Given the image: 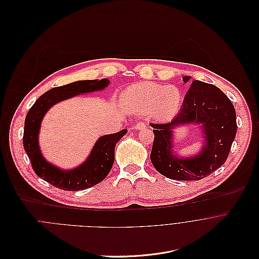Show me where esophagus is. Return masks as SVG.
<instances>
[{
	"mask_svg": "<svg viewBox=\"0 0 259 259\" xmlns=\"http://www.w3.org/2000/svg\"><path fill=\"white\" fill-rule=\"evenodd\" d=\"M145 127H146V123L143 122V121L137 122V123L135 124V128H136V130H143V128H145Z\"/></svg>",
	"mask_w": 259,
	"mask_h": 259,
	"instance_id": "obj_1",
	"label": "esophagus"
}]
</instances>
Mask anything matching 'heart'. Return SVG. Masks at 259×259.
I'll use <instances>...</instances> for the list:
<instances>
[{"label": "heart", "instance_id": "b5f03b06", "mask_svg": "<svg viewBox=\"0 0 259 259\" xmlns=\"http://www.w3.org/2000/svg\"><path fill=\"white\" fill-rule=\"evenodd\" d=\"M124 105L139 113L151 112L159 120L171 118L180 109L183 97L175 87L141 82L130 87L122 96Z\"/></svg>", "mask_w": 259, "mask_h": 259}]
</instances>
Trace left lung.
Wrapping results in <instances>:
<instances>
[{
	"mask_svg": "<svg viewBox=\"0 0 259 259\" xmlns=\"http://www.w3.org/2000/svg\"><path fill=\"white\" fill-rule=\"evenodd\" d=\"M187 82L190 76H184ZM201 124L206 144L193 159L172 154V128L177 125ZM154 141L150 159L158 172L178 181H199L221 167L231 151L237 133L236 111L231 100L215 85L194 80L179 114L167 123H150Z\"/></svg>",
	"mask_w": 259,
	"mask_h": 259,
	"instance_id": "obj_1",
	"label": "left lung"
}]
</instances>
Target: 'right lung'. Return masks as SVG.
<instances>
[{"label": "right lung", "mask_w": 259, "mask_h": 259, "mask_svg": "<svg viewBox=\"0 0 259 259\" xmlns=\"http://www.w3.org/2000/svg\"><path fill=\"white\" fill-rule=\"evenodd\" d=\"M108 83L107 78L78 80L53 88L34 102L25 117L23 148L37 177L58 189L79 191L99 184L108 176L114 163L115 146L126 134V130L101 137L95 144L87 161L72 170H62L47 162L41 156L37 141L41 119L52 106L78 94L103 90Z\"/></svg>", "instance_id": "1"}]
</instances>
